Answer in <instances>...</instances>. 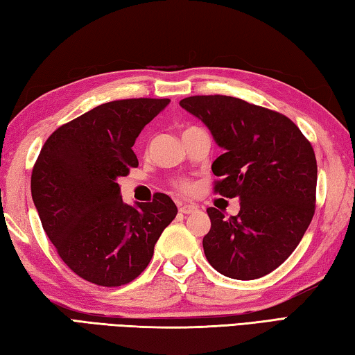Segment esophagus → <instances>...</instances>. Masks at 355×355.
Here are the masks:
<instances>
[{
  "label": "esophagus",
  "mask_w": 355,
  "mask_h": 355,
  "mask_svg": "<svg viewBox=\"0 0 355 355\" xmlns=\"http://www.w3.org/2000/svg\"><path fill=\"white\" fill-rule=\"evenodd\" d=\"M196 210H198V205H195V204H185V205L179 207V211L184 213V215H190V213L196 211Z\"/></svg>",
  "instance_id": "obj_1"
}]
</instances>
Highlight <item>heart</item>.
<instances>
[{
    "label": "heart",
    "mask_w": 355,
    "mask_h": 355,
    "mask_svg": "<svg viewBox=\"0 0 355 355\" xmlns=\"http://www.w3.org/2000/svg\"><path fill=\"white\" fill-rule=\"evenodd\" d=\"M193 130H199V128H196V126H187V128L184 130V135H187V132H190ZM173 185H175V189H178L179 191H182V193H189L191 190V182H190V180H185V179L175 180Z\"/></svg>",
    "instance_id": "heart-1"
}]
</instances>
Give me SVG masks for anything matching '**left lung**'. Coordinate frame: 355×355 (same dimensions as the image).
Masks as SVG:
<instances>
[{
  "label": "left lung",
  "mask_w": 355,
  "mask_h": 355,
  "mask_svg": "<svg viewBox=\"0 0 355 355\" xmlns=\"http://www.w3.org/2000/svg\"><path fill=\"white\" fill-rule=\"evenodd\" d=\"M180 106L225 150L211 165L213 190L239 198L238 216L209 207L207 261L235 279L275 270L297 249L315 213L317 159L309 140L278 111L230 96H191Z\"/></svg>",
  "instance_id": "obj_1"
}]
</instances>
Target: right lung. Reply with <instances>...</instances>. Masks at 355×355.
Segmentation results:
<instances>
[{"label":"right lung","instance_id":"obj_1","mask_svg":"<svg viewBox=\"0 0 355 355\" xmlns=\"http://www.w3.org/2000/svg\"><path fill=\"white\" fill-rule=\"evenodd\" d=\"M168 103L140 97L100 105L53 131L33 164L31 191L46 235L86 282L117 287L136 279L178 215L164 193L136 209L123 204L116 182L139 165L131 146Z\"/></svg>","mask_w":355,"mask_h":355}]
</instances>
